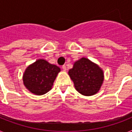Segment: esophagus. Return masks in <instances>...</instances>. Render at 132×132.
Listing matches in <instances>:
<instances>
[{
  "instance_id": "34e87169",
  "label": "esophagus",
  "mask_w": 132,
  "mask_h": 132,
  "mask_svg": "<svg viewBox=\"0 0 132 132\" xmlns=\"http://www.w3.org/2000/svg\"><path fill=\"white\" fill-rule=\"evenodd\" d=\"M62 69H63V71H66V70H67V67H66V65H63Z\"/></svg>"
}]
</instances>
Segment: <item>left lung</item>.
<instances>
[{
  "mask_svg": "<svg viewBox=\"0 0 132 132\" xmlns=\"http://www.w3.org/2000/svg\"><path fill=\"white\" fill-rule=\"evenodd\" d=\"M76 90L82 95L91 96L98 92L104 80L102 70L89 59L82 57L69 71Z\"/></svg>",
  "mask_w": 132,
  "mask_h": 132,
  "instance_id": "8db88e82",
  "label": "left lung"
}]
</instances>
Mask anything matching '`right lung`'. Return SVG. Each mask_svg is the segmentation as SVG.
Segmentation results:
<instances>
[{"label":"right lung","mask_w":132,"mask_h":132,"mask_svg":"<svg viewBox=\"0 0 132 132\" xmlns=\"http://www.w3.org/2000/svg\"><path fill=\"white\" fill-rule=\"evenodd\" d=\"M60 68L44 59H38L26 69L23 75L25 87L36 95H42L52 89Z\"/></svg>","instance_id":"right-lung-1"}]
</instances>
